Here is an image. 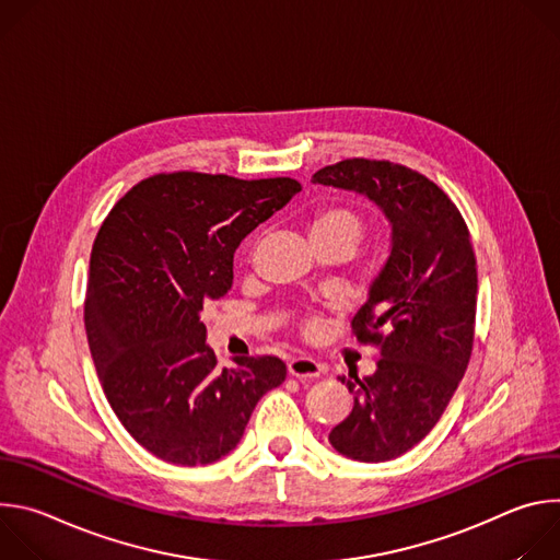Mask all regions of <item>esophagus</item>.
Here are the masks:
<instances>
[{"label":"esophagus","instance_id":"1","mask_svg":"<svg viewBox=\"0 0 560 560\" xmlns=\"http://www.w3.org/2000/svg\"><path fill=\"white\" fill-rule=\"evenodd\" d=\"M288 372L290 376H296V378H314L324 372V368L310 357H294L288 361Z\"/></svg>","mask_w":560,"mask_h":560}]
</instances>
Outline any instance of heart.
<instances>
[{
  "instance_id": "b5f03b06",
  "label": "heart",
  "mask_w": 560,
  "mask_h": 560,
  "mask_svg": "<svg viewBox=\"0 0 560 560\" xmlns=\"http://www.w3.org/2000/svg\"><path fill=\"white\" fill-rule=\"evenodd\" d=\"M365 221L363 217L348 206H328L318 210L310 221V238L312 244H348L357 248L363 238ZM305 335H316L322 330V322L310 316L303 322Z\"/></svg>"
}]
</instances>
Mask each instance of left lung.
<instances>
[{
  "label": "left lung",
  "instance_id": "1",
  "mask_svg": "<svg viewBox=\"0 0 560 560\" xmlns=\"http://www.w3.org/2000/svg\"><path fill=\"white\" fill-rule=\"evenodd\" d=\"M312 182L368 197L392 225L389 257L352 318L357 339L378 348L376 372L341 376L354 408L328 436L348 458L389 460L428 436L469 363L478 290L469 232L452 199L401 164L343 159Z\"/></svg>",
  "mask_w": 560,
  "mask_h": 560
}]
</instances>
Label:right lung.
Segmentation results:
<instances>
[{"label":"right lung","instance_id":"obj_1","mask_svg":"<svg viewBox=\"0 0 560 560\" xmlns=\"http://www.w3.org/2000/svg\"><path fill=\"white\" fill-rule=\"evenodd\" d=\"M301 184L162 173L132 186L91 253L84 324L104 394L150 454L208 465L242 441L259 398L285 381L277 357L217 368L201 310L232 288L238 244Z\"/></svg>","mask_w":560,"mask_h":560}]
</instances>
